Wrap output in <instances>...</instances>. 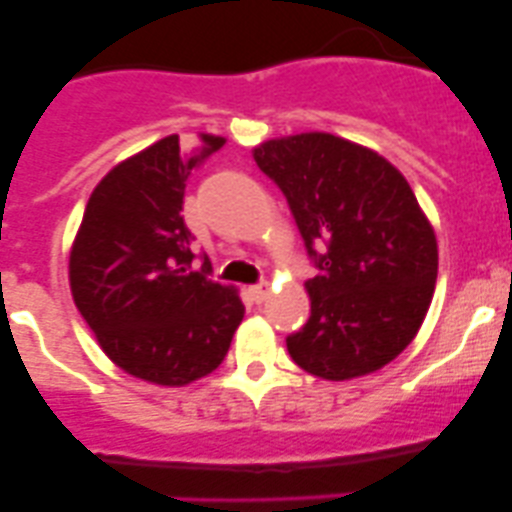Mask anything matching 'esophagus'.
Wrapping results in <instances>:
<instances>
[{
  "instance_id": "obj_1",
  "label": "esophagus",
  "mask_w": 512,
  "mask_h": 512,
  "mask_svg": "<svg viewBox=\"0 0 512 512\" xmlns=\"http://www.w3.org/2000/svg\"><path fill=\"white\" fill-rule=\"evenodd\" d=\"M247 294H250V299L252 302H265L267 297H270V285H267V282H260V285H252L250 289H247Z\"/></svg>"
}]
</instances>
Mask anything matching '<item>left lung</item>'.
<instances>
[{"instance_id": "left-lung-1", "label": "left lung", "mask_w": 512, "mask_h": 512, "mask_svg": "<svg viewBox=\"0 0 512 512\" xmlns=\"http://www.w3.org/2000/svg\"><path fill=\"white\" fill-rule=\"evenodd\" d=\"M285 193L317 277L312 314L287 337L294 364L329 381L371 374L416 337L431 304L438 247L414 190L379 153L332 133L255 148Z\"/></svg>"}]
</instances>
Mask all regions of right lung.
<instances>
[{
	"instance_id": "right-lung-1",
	"label": "right lung",
	"mask_w": 512,
	"mask_h": 512,
	"mask_svg": "<svg viewBox=\"0 0 512 512\" xmlns=\"http://www.w3.org/2000/svg\"><path fill=\"white\" fill-rule=\"evenodd\" d=\"M225 138H160L118 163L86 205L69 257L71 294L113 364L160 386H185L223 364L245 304L193 270L185 183Z\"/></svg>"
}]
</instances>
